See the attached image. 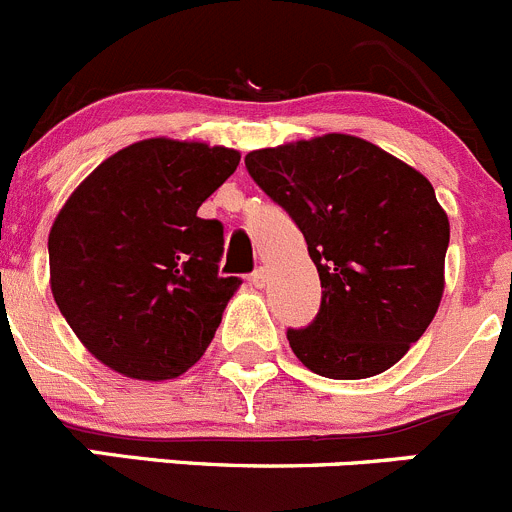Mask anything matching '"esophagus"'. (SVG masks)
Listing matches in <instances>:
<instances>
[{
  "label": "esophagus",
  "mask_w": 512,
  "mask_h": 512,
  "mask_svg": "<svg viewBox=\"0 0 512 512\" xmlns=\"http://www.w3.org/2000/svg\"><path fill=\"white\" fill-rule=\"evenodd\" d=\"M266 279H269V274H266L264 266H259V269H256V271H253V274H251V284L256 286V289H264Z\"/></svg>",
  "instance_id": "esophagus-1"
}]
</instances>
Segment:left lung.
I'll return each instance as SVG.
<instances>
[{
    "mask_svg": "<svg viewBox=\"0 0 512 512\" xmlns=\"http://www.w3.org/2000/svg\"><path fill=\"white\" fill-rule=\"evenodd\" d=\"M246 170L304 233L321 304L286 329L311 372L364 379L425 334L445 289L450 223L430 180L354 135L253 150Z\"/></svg>",
    "mask_w": 512,
    "mask_h": 512,
    "instance_id": "8db88e82",
    "label": "left lung"
}]
</instances>
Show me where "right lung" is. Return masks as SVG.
I'll return each mask as SVG.
<instances>
[{"label": "right lung", "mask_w": 512, "mask_h": 512, "mask_svg": "<svg viewBox=\"0 0 512 512\" xmlns=\"http://www.w3.org/2000/svg\"><path fill=\"white\" fill-rule=\"evenodd\" d=\"M241 155L150 138L97 165L50 231L52 294L102 364L173 379L203 357L238 276H218L223 223L198 208Z\"/></svg>", "instance_id": "1"}]
</instances>
